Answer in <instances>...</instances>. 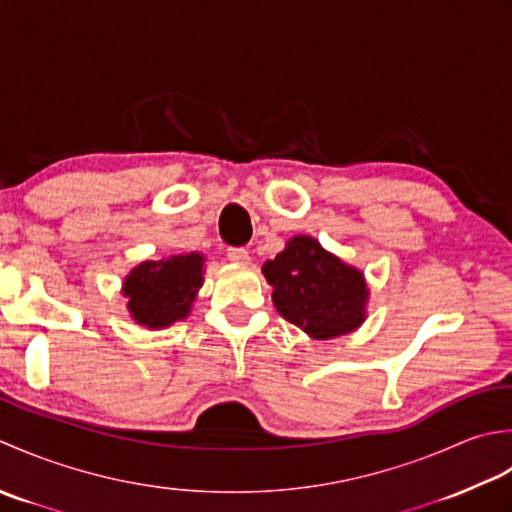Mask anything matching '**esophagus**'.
Here are the masks:
<instances>
[{"mask_svg":"<svg viewBox=\"0 0 512 512\" xmlns=\"http://www.w3.org/2000/svg\"><path fill=\"white\" fill-rule=\"evenodd\" d=\"M227 258L232 260L234 265H247L249 263V252L245 247H229L227 249Z\"/></svg>","mask_w":512,"mask_h":512,"instance_id":"esophagus-1","label":"esophagus"}]
</instances>
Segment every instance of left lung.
Returning <instances> with one entry per match:
<instances>
[{
    "instance_id": "1",
    "label": "left lung",
    "mask_w": 512,
    "mask_h": 512,
    "mask_svg": "<svg viewBox=\"0 0 512 512\" xmlns=\"http://www.w3.org/2000/svg\"><path fill=\"white\" fill-rule=\"evenodd\" d=\"M263 274L274 287L271 302L278 314L309 338H338L367 320V278L314 236L289 238L283 252L263 265Z\"/></svg>"
}]
</instances>
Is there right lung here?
Here are the masks:
<instances>
[{
  "mask_svg": "<svg viewBox=\"0 0 512 512\" xmlns=\"http://www.w3.org/2000/svg\"><path fill=\"white\" fill-rule=\"evenodd\" d=\"M203 274L205 256L198 252L143 260L121 283L130 318L152 331L185 320L203 287Z\"/></svg>",
  "mask_w": 512,
  "mask_h": 512,
  "instance_id": "1",
  "label": "right lung"
}]
</instances>
